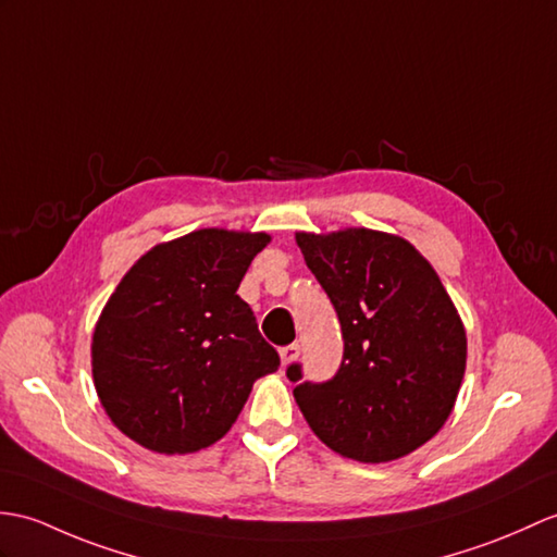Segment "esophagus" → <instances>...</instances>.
I'll list each match as a JSON object with an SVG mask.
<instances>
[{
    "label": "esophagus",
    "mask_w": 557,
    "mask_h": 557,
    "mask_svg": "<svg viewBox=\"0 0 557 557\" xmlns=\"http://www.w3.org/2000/svg\"><path fill=\"white\" fill-rule=\"evenodd\" d=\"M299 354H301V346L299 344H289V346H282L280 348V358H282V366L287 368L289 363H294L296 358H299Z\"/></svg>",
    "instance_id": "obj_1"
}]
</instances>
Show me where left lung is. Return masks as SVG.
Masks as SVG:
<instances>
[{
  "label": "left lung",
  "instance_id": "left-lung-1",
  "mask_svg": "<svg viewBox=\"0 0 557 557\" xmlns=\"http://www.w3.org/2000/svg\"><path fill=\"white\" fill-rule=\"evenodd\" d=\"M306 265L337 310L344 356L325 382L287 368L310 430L344 458L389 462L454 410L468 339L442 280L406 239L366 227L299 232Z\"/></svg>",
  "mask_w": 557,
  "mask_h": 557
}]
</instances>
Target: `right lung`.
I'll list each match as a JSON object with an SVG mask.
<instances>
[{"instance_id":"right-lung-1","label":"right lung","mask_w":557,"mask_h":557,"mask_svg":"<svg viewBox=\"0 0 557 557\" xmlns=\"http://www.w3.org/2000/svg\"><path fill=\"white\" fill-rule=\"evenodd\" d=\"M265 232L197 230L127 270L92 337L103 410L157 454H194L237 420L258 377L280 356L256 325L239 282Z\"/></svg>"}]
</instances>
